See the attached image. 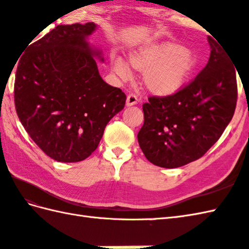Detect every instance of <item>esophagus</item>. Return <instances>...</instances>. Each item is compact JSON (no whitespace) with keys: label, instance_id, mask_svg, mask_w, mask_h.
<instances>
[{"label":"esophagus","instance_id":"esophagus-1","mask_svg":"<svg viewBox=\"0 0 249 249\" xmlns=\"http://www.w3.org/2000/svg\"><path fill=\"white\" fill-rule=\"evenodd\" d=\"M138 103V97L136 96L135 94H129L127 98H126V106L130 107V106H134Z\"/></svg>","mask_w":249,"mask_h":249}]
</instances>
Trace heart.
<instances>
[{
  "label": "heart",
  "instance_id": "b5f03b06",
  "mask_svg": "<svg viewBox=\"0 0 249 249\" xmlns=\"http://www.w3.org/2000/svg\"><path fill=\"white\" fill-rule=\"evenodd\" d=\"M113 71L123 80L130 76L128 65L143 72L142 83L151 94L166 97L178 93L192 76L197 59L183 46L172 43L141 46L128 53V64L120 57L111 62Z\"/></svg>",
  "mask_w": 249,
  "mask_h": 249
}]
</instances>
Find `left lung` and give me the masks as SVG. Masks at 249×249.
<instances>
[{"label":"left lung","mask_w":249,"mask_h":249,"mask_svg":"<svg viewBox=\"0 0 249 249\" xmlns=\"http://www.w3.org/2000/svg\"><path fill=\"white\" fill-rule=\"evenodd\" d=\"M208 64L181 91L152 96L142 106L144 123L138 142L147 160L178 168L197 160L217 141L234 114L237 86L234 64L212 37Z\"/></svg>","instance_id":"1"}]
</instances>
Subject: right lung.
Wrapping results in <instances>:
<instances>
[{"label": "right lung", "mask_w": 249, "mask_h": 249, "mask_svg": "<svg viewBox=\"0 0 249 249\" xmlns=\"http://www.w3.org/2000/svg\"><path fill=\"white\" fill-rule=\"evenodd\" d=\"M96 24L57 25L26 48L15 80V106L26 133L45 154L62 162L86 160L97 149L126 95L106 83L87 38Z\"/></svg>", "instance_id": "add662e5"}]
</instances>
